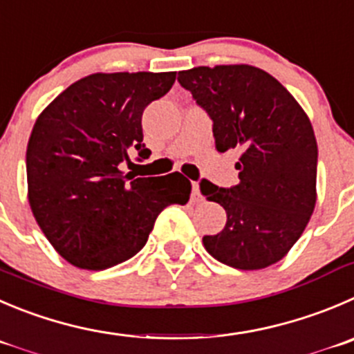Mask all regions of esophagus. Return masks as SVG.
<instances>
[{"label":"esophagus","instance_id":"esophagus-1","mask_svg":"<svg viewBox=\"0 0 354 354\" xmlns=\"http://www.w3.org/2000/svg\"><path fill=\"white\" fill-rule=\"evenodd\" d=\"M191 200H193V201H200L201 200L200 186H198V183H193V193H191Z\"/></svg>","mask_w":354,"mask_h":354}]
</instances>
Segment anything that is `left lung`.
Here are the masks:
<instances>
[{
    "label": "left lung",
    "instance_id": "8db88e82",
    "mask_svg": "<svg viewBox=\"0 0 354 354\" xmlns=\"http://www.w3.org/2000/svg\"><path fill=\"white\" fill-rule=\"evenodd\" d=\"M179 83L210 116L215 147L240 149V183L201 180L208 201L224 207V230L203 236L208 254L236 269L268 268L301 238L316 203L318 146L311 121L276 78L259 67L180 71Z\"/></svg>",
    "mask_w": 354,
    "mask_h": 354
}]
</instances>
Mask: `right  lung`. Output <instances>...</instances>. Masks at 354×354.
Returning a JSON list of instances; mask_svg holds the SVG:
<instances>
[{"instance_id": "add662e5", "label": "right lung", "mask_w": 354, "mask_h": 354, "mask_svg": "<svg viewBox=\"0 0 354 354\" xmlns=\"http://www.w3.org/2000/svg\"><path fill=\"white\" fill-rule=\"evenodd\" d=\"M175 73H97L67 86L36 120L29 137V205L45 236L76 268L102 271L129 261L146 245L156 217L186 205L191 183L124 175L137 151L149 149L142 113L163 97Z\"/></svg>"}]
</instances>
